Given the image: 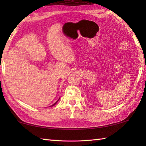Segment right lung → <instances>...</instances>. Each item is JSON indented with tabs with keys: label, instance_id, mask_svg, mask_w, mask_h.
I'll return each mask as SVG.
<instances>
[{
	"label": "right lung",
	"instance_id": "1",
	"mask_svg": "<svg viewBox=\"0 0 146 146\" xmlns=\"http://www.w3.org/2000/svg\"><path fill=\"white\" fill-rule=\"evenodd\" d=\"M60 98H59V99H58V100H57V101H56V102H55V103H54V104H53V105H51V107H52V106H54V105H56V103H57V102H58V100H60Z\"/></svg>",
	"mask_w": 146,
	"mask_h": 146
}]
</instances>
